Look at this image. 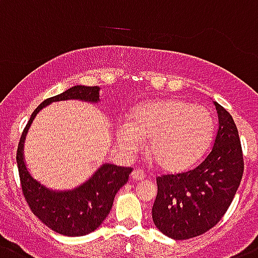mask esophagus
<instances>
[{"label":"esophagus","instance_id":"obj_1","mask_svg":"<svg viewBox=\"0 0 258 258\" xmlns=\"http://www.w3.org/2000/svg\"><path fill=\"white\" fill-rule=\"evenodd\" d=\"M131 178L134 179V181H142V179L146 178V173H144V170L142 169H134L133 173H131Z\"/></svg>","mask_w":258,"mask_h":258}]
</instances>
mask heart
Here are the masks:
<instances>
[{"instance_id":"obj_1","label":"heart","mask_w":258,"mask_h":258,"mask_svg":"<svg viewBox=\"0 0 258 258\" xmlns=\"http://www.w3.org/2000/svg\"><path fill=\"white\" fill-rule=\"evenodd\" d=\"M214 134V119L207 107L183 99H156L136 107L128 123L119 124L116 140L128 155L148 140V155L169 173L185 172L206 152Z\"/></svg>"}]
</instances>
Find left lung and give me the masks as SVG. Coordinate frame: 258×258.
Instances as JSON below:
<instances>
[{
	"label": "left lung",
	"instance_id": "1",
	"mask_svg": "<svg viewBox=\"0 0 258 258\" xmlns=\"http://www.w3.org/2000/svg\"><path fill=\"white\" fill-rule=\"evenodd\" d=\"M219 128L214 147L197 168L157 177L152 219L170 239L186 240L207 232L228 210L240 181L244 161L237 127L223 106L214 102Z\"/></svg>",
	"mask_w": 258,
	"mask_h": 258
}]
</instances>
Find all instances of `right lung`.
<instances>
[{"instance_id":"right-lung-1","label":"right lung","mask_w":258,"mask_h":258,"mask_svg":"<svg viewBox=\"0 0 258 258\" xmlns=\"http://www.w3.org/2000/svg\"><path fill=\"white\" fill-rule=\"evenodd\" d=\"M67 99L97 103L99 102V88L76 85L61 94L43 101L34 110L23 130L17 149V164L23 196L34 215L60 235L84 236L96 231L107 218L116 192L127 183L133 169L103 164L88 181L72 190H52L30 174L23 156V146L30 125L43 107Z\"/></svg>"}]
</instances>
